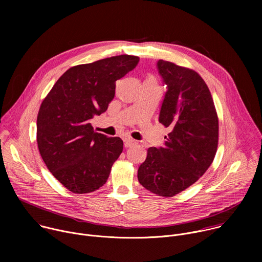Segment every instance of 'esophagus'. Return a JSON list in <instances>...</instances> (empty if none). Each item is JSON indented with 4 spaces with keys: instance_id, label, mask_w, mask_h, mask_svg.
Wrapping results in <instances>:
<instances>
[{
    "instance_id": "1",
    "label": "esophagus",
    "mask_w": 262,
    "mask_h": 262,
    "mask_svg": "<svg viewBox=\"0 0 262 262\" xmlns=\"http://www.w3.org/2000/svg\"><path fill=\"white\" fill-rule=\"evenodd\" d=\"M136 144H137V141L132 139V138H127V139L124 140V146L125 147H132V146H134Z\"/></svg>"
}]
</instances>
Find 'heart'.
I'll return each mask as SVG.
<instances>
[{"label": "heart", "instance_id": "1", "mask_svg": "<svg viewBox=\"0 0 262 262\" xmlns=\"http://www.w3.org/2000/svg\"><path fill=\"white\" fill-rule=\"evenodd\" d=\"M148 80H152V81H154V79H151V78H150V79H148Z\"/></svg>", "mask_w": 262, "mask_h": 262}]
</instances>
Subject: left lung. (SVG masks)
Here are the masks:
<instances>
[{"label": "left lung", "instance_id": "left-lung-1", "mask_svg": "<svg viewBox=\"0 0 262 262\" xmlns=\"http://www.w3.org/2000/svg\"><path fill=\"white\" fill-rule=\"evenodd\" d=\"M157 67L167 88L159 121L170 133L164 146L148 148L138 179L150 192L172 197L195 183L211 165L219 120L209 89L196 71L164 60Z\"/></svg>", "mask_w": 262, "mask_h": 262}]
</instances>
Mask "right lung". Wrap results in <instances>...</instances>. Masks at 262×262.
<instances>
[{"instance_id": "obj_1", "label": "right lung", "mask_w": 262, "mask_h": 262, "mask_svg": "<svg viewBox=\"0 0 262 262\" xmlns=\"http://www.w3.org/2000/svg\"><path fill=\"white\" fill-rule=\"evenodd\" d=\"M139 57L120 55L65 71L42 101L37 116V144L50 172L76 194L102 186L123 141L95 133L91 120L115 96L116 81L138 65Z\"/></svg>"}]
</instances>
